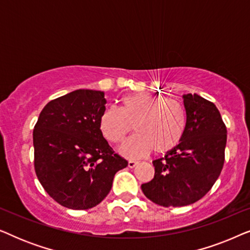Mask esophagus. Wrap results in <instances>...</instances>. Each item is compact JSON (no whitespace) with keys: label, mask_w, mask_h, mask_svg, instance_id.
Here are the masks:
<instances>
[{"label":"esophagus","mask_w":250,"mask_h":250,"mask_svg":"<svg viewBox=\"0 0 250 250\" xmlns=\"http://www.w3.org/2000/svg\"><path fill=\"white\" fill-rule=\"evenodd\" d=\"M136 165H138V162H136V160H128L129 168H133V167H135Z\"/></svg>","instance_id":"esophagus-1"}]
</instances>
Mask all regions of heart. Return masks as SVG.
Segmentation results:
<instances>
[{
	"instance_id": "1",
	"label": "heart",
	"mask_w": 250,
	"mask_h": 250,
	"mask_svg": "<svg viewBox=\"0 0 250 250\" xmlns=\"http://www.w3.org/2000/svg\"><path fill=\"white\" fill-rule=\"evenodd\" d=\"M133 125L136 131L123 143L121 151L128 158H140L155 149L157 153L170 151L182 140L187 115L181 102L163 95L133 93L121 99V108H105L99 127L107 141L121 143Z\"/></svg>"
}]
</instances>
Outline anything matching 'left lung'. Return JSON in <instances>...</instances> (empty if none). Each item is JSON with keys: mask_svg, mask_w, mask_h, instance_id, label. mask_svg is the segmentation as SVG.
<instances>
[{"mask_svg": "<svg viewBox=\"0 0 250 250\" xmlns=\"http://www.w3.org/2000/svg\"><path fill=\"white\" fill-rule=\"evenodd\" d=\"M187 126L181 142L153 160L155 175L141 189L152 203L181 207L196 203L211 189L224 165L227 126L213 102L184 94Z\"/></svg>", "mask_w": 250, "mask_h": 250, "instance_id": "left-lung-1", "label": "left lung"}]
</instances>
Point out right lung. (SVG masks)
I'll list each match as a JSON object with an SVG mask.
<instances>
[{
    "label": "right lung",
    "instance_id": "1",
    "mask_svg": "<svg viewBox=\"0 0 250 250\" xmlns=\"http://www.w3.org/2000/svg\"><path fill=\"white\" fill-rule=\"evenodd\" d=\"M104 93L76 90L50 101L33 131L34 167L49 196L70 209L97 206L127 160L115 153L99 127Z\"/></svg>",
    "mask_w": 250,
    "mask_h": 250
}]
</instances>
